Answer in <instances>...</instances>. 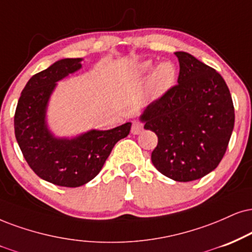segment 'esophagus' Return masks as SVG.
<instances>
[{
    "mask_svg": "<svg viewBox=\"0 0 252 252\" xmlns=\"http://www.w3.org/2000/svg\"><path fill=\"white\" fill-rule=\"evenodd\" d=\"M142 129H144V125H142L140 121H138V120L133 121L132 129H131V132L133 133V134H140V133L142 132Z\"/></svg>",
    "mask_w": 252,
    "mask_h": 252,
    "instance_id": "esophagus-1",
    "label": "esophagus"
}]
</instances>
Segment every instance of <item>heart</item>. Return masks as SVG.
Segmentation results:
<instances>
[{"label":"heart","mask_w":252,"mask_h":252,"mask_svg":"<svg viewBox=\"0 0 252 252\" xmlns=\"http://www.w3.org/2000/svg\"><path fill=\"white\" fill-rule=\"evenodd\" d=\"M153 66L154 65L151 61L145 62L140 65V72L145 74L150 73ZM176 79H178V70L175 65L168 61L162 62L152 71L150 80H148V89L152 95L161 97L175 85Z\"/></svg>","instance_id":"obj_1"}]
</instances>
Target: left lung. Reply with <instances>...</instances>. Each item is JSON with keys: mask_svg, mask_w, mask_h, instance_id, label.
I'll return each mask as SVG.
<instances>
[{"mask_svg": "<svg viewBox=\"0 0 252 252\" xmlns=\"http://www.w3.org/2000/svg\"><path fill=\"white\" fill-rule=\"evenodd\" d=\"M179 58L178 84L151 102L140 119L158 135L152 162L179 182L203 178L221 162L234 129L230 91L215 69L187 52Z\"/></svg>", "mask_w": 252, "mask_h": 252, "instance_id": "8db88e82", "label": "left lung"}]
</instances>
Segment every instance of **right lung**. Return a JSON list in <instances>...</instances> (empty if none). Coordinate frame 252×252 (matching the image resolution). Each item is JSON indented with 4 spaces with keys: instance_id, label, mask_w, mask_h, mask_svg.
Here are the masks:
<instances>
[{
    "instance_id": "1",
    "label": "right lung",
    "mask_w": 252,
    "mask_h": 252,
    "mask_svg": "<svg viewBox=\"0 0 252 252\" xmlns=\"http://www.w3.org/2000/svg\"><path fill=\"white\" fill-rule=\"evenodd\" d=\"M80 58H65L33 74L18 99L15 136L24 159L40 179L74 188L100 172L112 148L129 134L131 123L108 131L92 129L74 139H57L49 132L45 112L56 82L82 67Z\"/></svg>"
}]
</instances>
